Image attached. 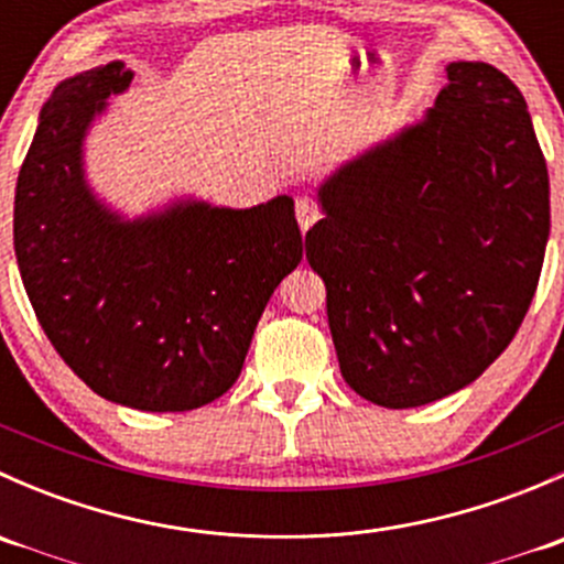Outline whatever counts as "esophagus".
Segmentation results:
<instances>
[{"label":"esophagus","instance_id":"34e87169","mask_svg":"<svg viewBox=\"0 0 564 564\" xmlns=\"http://www.w3.org/2000/svg\"><path fill=\"white\" fill-rule=\"evenodd\" d=\"M294 213H297L300 229L308 231L318 220V204L311 196H297V202H294Z\"/></svg>","mask_w":564,"mask_h":564}]
</instances>
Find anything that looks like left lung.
Returning <instances> with one entry per match:
<instances>
[{
    "mask_svg": "<svg viewBox=\"0 0 564 564\" xmlns=\"http://www.w3.org/2000/svg\"><path fill=\"white\" fill-rule=\"evenodd\" d=\"M305 256L346 384L412 409L475 382L513 340L549 242V169L524 95L451 62L423 122L318 187Z\"/></svg>",
    "mask_w": 564,
    "mask_h": 564,
    "instance_id": "1",
    "label": "left lung"
}]
</instances>
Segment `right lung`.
I'll return each instance as SVG.
<instances>
[{
    "mask_svg": "<svg viewBox=\"0 0 564 564\" xmlns=\"http://www.w3.org/2000/svg\"><path fill=\"white\" fill-rule=\"evenodd\" d=\"M133 73L67 78L40 111L13 209V246L51 346L87 388L141 412H187L237 382L278 283L303 259L294 202H180L124 220L84 180L82 147Z\"/></svg>",
    "mask_w": 564,
    "mask_h": 564,
    "instance_id": "add662e5",
    "label": "right lung"
}]
</instances>
